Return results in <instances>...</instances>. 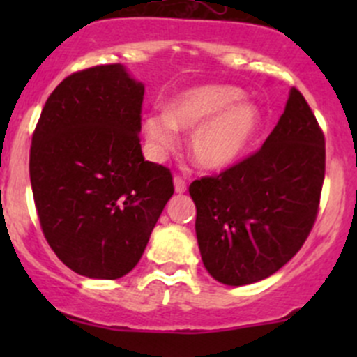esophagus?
I'll return each instance as SVG.
<instances>
[{
    "instance_id": "esophagus-1",
    "label": "esophagus",
    "mask_w": 357,
    "mask_h": 357,
    "mask_svg": "<svg viewBox=\"0 0 357 357\" xmlns=\"http://www.w3.org/2000/svg\"><path fill=\"white\" fill-rule=\"evenodd\" d=\"M186 188H188V185H186L185 179H183L181 176H176V178H174V190H176V193H185Z\"/></svg>"
}]
</instances>
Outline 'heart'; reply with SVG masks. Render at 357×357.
I'll use <instances>...</instances> for the list:
<instances>
[{"instance_id":"heart-1","label":"heart","mask_w":357,"mask_h":357,"mask_svg":"<svg viewBox=\"0 0 357 357\" xmlns=\"http://www.w3.org/2000/svg\"><path fill=\"white\" fill-rule=\"evenodd\" d=\"M242 89L228 84H202L183 91L167 112L145 119V135L160 152L174 150L178 131H193L190 157L207 171H222L240 160L261 129V112L242 100Z\"/></svg>"}]
</instances>
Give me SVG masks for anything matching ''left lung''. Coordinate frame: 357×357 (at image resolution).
<instances>
[{"label": "left lung", "mask_w": 357, "mask_h": 357, "mask_svg": "<svg viewBox=\"0 0 357 357\" xmlns=\"http://www.w3.org/2000/svg\"><path fill=\"white\" fill-rule=\"evenodd\" d=\"M325 179V135L291 88L278 124L252 155L190 185L205 269L225 285L261 282L307 240Z\"/></svg>", "instance_id": "1"}]
</instances>
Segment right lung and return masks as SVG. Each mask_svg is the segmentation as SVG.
I'll return each instance as SVG.
<instances>
[{
    "label": "right lung",
    "mask_w": 357,
    "mask_h": 357,
    "mask_svg": "<svg viewBox=\"0 0 357 357\" xmlns=\"http://www.w3.org/2000/svg\"><path fill=\"white\" fill-rule=\"evenodd\" d=\"M143 95L121 63L74 72L48 96L32 135L29 174L43 235L88 278L128 275L174 193L171 171L142 153Z\"/></svg>",
    "instance_id": "obj_1"
}]
</instances>
